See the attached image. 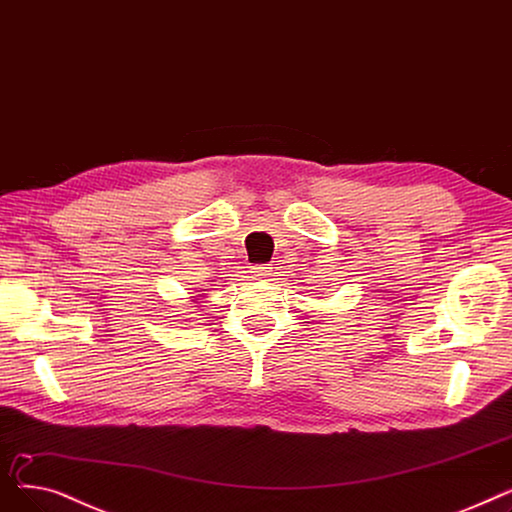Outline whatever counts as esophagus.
<instances>
[{"instance_id":"34e87169","label":"esophagus","mask_w":512,"mask_h":512,"mask_svg":"<svg viewBox=\"0 0 512 512\" xmlns=\"http://www.w3.org/2000/svg\"><path fill=\"white\" fill-rule=\"evenodd\" d=\"M252 273V277L254 279H264L266 281V277H271V269H269V266H254V269L250 271Z\"/></svg>"}]
</instances>
